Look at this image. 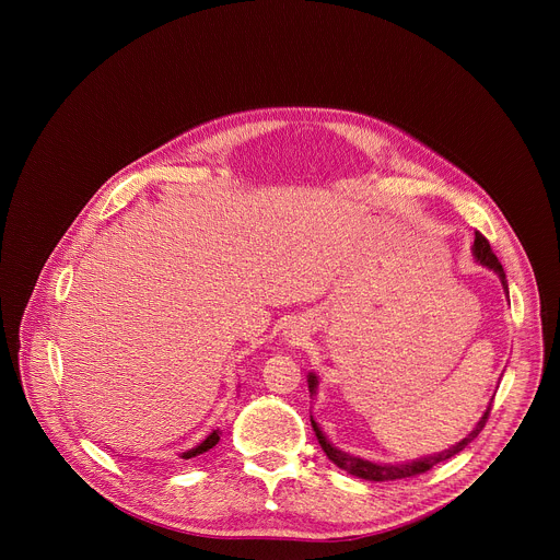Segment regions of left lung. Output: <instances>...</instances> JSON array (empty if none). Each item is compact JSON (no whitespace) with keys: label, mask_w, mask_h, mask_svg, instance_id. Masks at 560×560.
Segmentation results:
<instances>
[{"label":"left lung","mask_w":560,"mask_h":560,"mask_svg":"<svg viewBox=\"0 0 560 560\" xmlns=\"http://www.w3.org/2000/svg\"><path fill=\"white\" fill-rule=\"evenodd\" d=\"M471 255H474V259H476L478 264L490 268V270H494V272L499 275V279H501V283H503V288H505V292H508V279H505L503 266H501V261L497 259V255L492 253L490 242H488V238H486L481 232L474 234ZM316 385H318L316 376L310 374V376H307V387H310V394H312V396L316 394ZM490 410H492V401H490L488 410L483 412V417L478 419V423L474 425V430H471L463 441H458L456 445H452L450 450H443V452H439V454H430V456H423V458H417V460L394 463V465H392V463H372V460L352 456V454H348V452H341L339 447H335V445L326 439V434L322 432V428L316 425V421H314L312 417H310V421H312V430H314V434H316V439H318V445H322V450L326 452V456H328L337 467L346 469V471L352 474V476L365 478V481H398V478H410V476L423 474V471L432 469L436 463H443V460L456 456L460 450H465L478 434H481V430L486 428L488 417H490Z\"/></svg>","instance_id":"obj_1"}]
</instances>
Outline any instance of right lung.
<instances>
[{
  "instance_id": "add662e5",
  "label": "right lung",
  "mask_w": 560,
  "mask_h": 560,
  "mask_svg": "<svg viewBox=\"0 0 560 560\" xmlns=\"http://www.w3.org/2000/svg\"><path fill=\"white\" fill-rule=\"evenodd\" d=\"M219 434H221V430H212L199 445H195L192 450H188V452H184L182 454V458H195V456H199V454H203V452H208V450H212L217 443H219Z\"/></svg>"
}]
</instances>
